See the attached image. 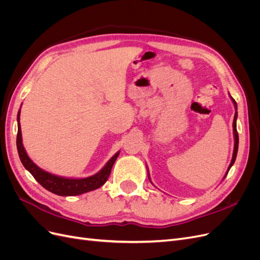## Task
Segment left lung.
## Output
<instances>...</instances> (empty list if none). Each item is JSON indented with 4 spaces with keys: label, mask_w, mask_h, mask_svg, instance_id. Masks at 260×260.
Instances as JSON below:
<instances>
[{
    "label": "left lung",
    "mask_w": 260,
    "mask_h": 260,
    "mask_svg": "<svg viewBox=\"0 0 260 260\" xmlns=\"http://www.w3.org/2000/svg\"><path fill=\"white\" fill-rule=\"evenodd\" d=\"M233 104H234V108H235V114H234V119H233V135H234V149H233V155H232V160L231 164L229 165V167H228V170L225 172V176L223 177V179L226 177L228 172H229L230 168L233 166V164L235 161V158H237V155H238V148H239V135H238V131H237V119H238V105H237V102L234 101V99L232 96H230ZM148 179H149V174H148ZM151 181V179H149Z\"/></svg>",
    "instance_id": "obj_1"
}]
</instances>
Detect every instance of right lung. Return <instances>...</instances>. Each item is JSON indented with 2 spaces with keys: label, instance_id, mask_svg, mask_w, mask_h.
Masks as SVG:
<instances>
[{
  "label": "right lung",
  "instance_id": "right-lung-1",
  "mask_svg": "<svg viewBox=\"0 0 260 260\" xmlns=\"http://www.w3.org/2000/svg\"><path fill=\"white\" fill-rule=\"evenodd\" d=\"M20 109L17 114V122H18V132H17V151L20 161L22 162L23 167H25L34 178L40 183L46 190L60 196H75L80 195L86 192H90L103 185L113 168V165L116 161L118 155L120 152H117L111 159H109L105 166L102 168L98 174L93 175L88 178H65L59 177L50 174V172L41 169L38 167L37 165L29 158L28 154L26 153V149L22 145V138H21V130H20Z\"/></svg>",
  "mask_w": 260,
  "mask_h": 260
}]
</instances>
